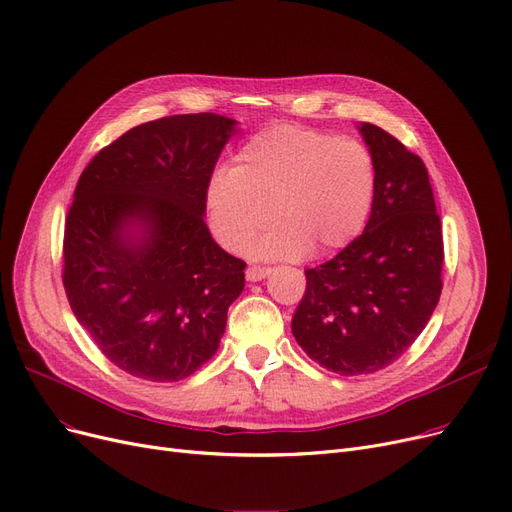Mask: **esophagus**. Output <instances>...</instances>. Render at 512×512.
Listing matches in <instances>:
<instances>
[{"mask_svg":"<svg viewBox=\"0 0 512 512\" xmlns=\"http://www.w3.org/2000/svg\"><path fill=\"white\" fill-rule=\"evenodd\" d=\"M270 272H272V268H265V265H251V268L247 270V280L249 282H259Z\"/></svg>","mask_w":512,"mask_h":512,"instance_id":"esophagus-1","label":"esophagus"}]
</instances>
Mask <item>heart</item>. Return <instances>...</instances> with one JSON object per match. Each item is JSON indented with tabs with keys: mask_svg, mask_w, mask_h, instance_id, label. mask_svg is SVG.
Returning <instances> with one entry per match:
<instances>
[{
	"mask_svg": "<svg viewBox=\"0 0 512 512\" xmlns=\"http://www.w3.org/2000/svg\"><path fill=\"white\" fill-rule=\"evenodd\" d=\"M376 186L379 171L364 142L274 125L240 146L232 171L211 177L207 215L232 253L247 251L274 217L278 224L253 244V257L297 259L314 247L328 255L364 232Z\"/></svg>",
	"mask_w": 512,
	"mask_h": 512,
	"instance_id": "b5f03b06",
	"label": "heart"
}]
</instances>
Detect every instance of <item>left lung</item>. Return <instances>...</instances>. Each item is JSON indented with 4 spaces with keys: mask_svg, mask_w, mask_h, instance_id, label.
Segmentation results:
<instances>
[{
    "mask_svg": "<svg viewBox=\"0 0 512 512\" xmlns=\"http://www.w3.org/2000/svg\"><path fill=\"white\" fill-rule=\"evenodd\" d=\"M379 171L364 232L305 270L293 335L311 360L343 376L393 364L427 326L441 295L443 238L425 163L385 129L362 123Z\"/></svg>",
    "mask_w": 512,
    "mask_h": 512,
    "instance_id": "8db88e82",
    "label": "left lung"
}]
</instances>
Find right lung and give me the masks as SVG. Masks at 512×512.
I'll list each match as a JSON object with an SVG mask.
<instances>
[{"instance_id": "add662e5", "label": "right lung", "mask_w": 512, "mask_h": 512, "mask_svg": "<svg viewBox=\"0 0 512 512\" xmlns=\"http://www.w3.org/2000/svg\"><path fill=\"white\" fill-rule=\"evenodd\" d=\"M236 121L173 115L129 129L79 177L62 282L77 322L138 379L175 383L211 360L247 263L211 238L207 186Z\"/></svg>"}]
</instances>
